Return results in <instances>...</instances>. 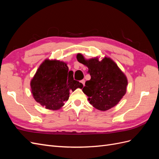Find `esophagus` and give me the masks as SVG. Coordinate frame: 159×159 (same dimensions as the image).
<instances>
[{
    "label": "esophagus",
    "mask_w": 159,
    "mask_h": 159,
    "mask_svg": "<svg viewBox=\"0 0 159 159\" xmlns=\"http://www.w3.org/2000/svg\"><path fill=\"white\" fill-rule=\"evenodd\" d=\"M81 83L83 84V85L84 86V85H85V80H81Z\"/></svg>",
    "instance_id": "esophagus-1"
}]
</instances>
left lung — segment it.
<instances>
[{
	"label": "left lung",
	"instance_id": "1",
	"mask_svg": "<svg viewBox=\"0 0 159 159\" xmlns=\"http://www.w3.org/2000/svg\"><path fill=\"white\" fill-rule=\"evenodd\" d=\"M77 59L88 67V73L91 75L82 89L90 104L100 111L115 106L125 94L127 85L126 76L117 65L106 57L101 61L98 58L87 60L78 54Z\"/></svg>",
	"mask_w": 159,
	"mask_h": 159
}]
</instances>
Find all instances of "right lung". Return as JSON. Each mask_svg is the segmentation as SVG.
<instances>
[{
  "label": "right lung",
  "mask_w": 159,
  "mask_h": 159,
  "mask_svg": "<svg viewBox=\"0 0 159 159\" xmlns=\"http://www.w3.org/2000/svg\"><path fill=\"white\" fill-rule=\"evenodd\" d=\"M64 61L46 60L31 80L32 93L36 102L50 110L60 109L69 99L70 91L81 89L84 85L74 80Z\"/></svg>",
  "instance_id": "1"
}]
</instances>
